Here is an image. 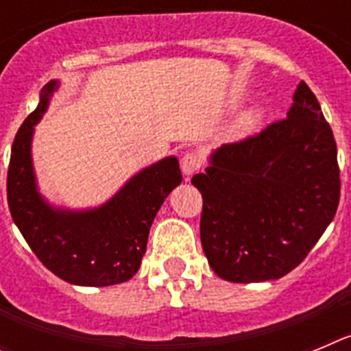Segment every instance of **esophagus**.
<instances>
[{
	"mask_svg": "<svg viewBox=\"0 0 351 351\" xmlns=\"http://www.w3.org/2000/svg\"><path fill=\"white\" fill-rule=\"evenodd\" d=\"M202 167V161H200V156L197 153H186L181 160V169L182 173H184L186 178L190 179L198 169Z\"/></svg>",
	"mask_w": 351,
	"mask_h": 351,
	"instance_id": "34e87169",
	"label": "esophagus"
}]
</instances>
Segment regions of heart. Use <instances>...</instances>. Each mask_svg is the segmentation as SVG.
<instances>
[{
    "instance_id": "heart-1",
    "label": "heart",
    "mask_w": 351,
    "mask_h": 351,
    "mask_svg": "<svg viewBox=\"0 0 351 351\" xmlns=\"http://www.w3.org/2000/svg\"><path fill=\"white\" fill-rule=\"evenodd\" d=\"M262 110L258 107H251L247 108L246 112L243 116L239 117L237 123L234 126V133L237 137H244L247 133L255 132L256 126L260 125V121H262Z\"/></svg>"
}]
</instances>
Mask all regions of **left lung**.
<instances>
[{"label":"left lung","mask_w":351,"mask_h":351,"mask_svg":"<svg viewBox=\"0 0 351 351\" xmlns=\"http://www.w3.org/2000/svg\"><path fill=\"white\" fill-rule=\"evenodd\" d=\"M191 184L204 198V253L221 280L293 271L336 216L341 190L336 141L308 84L297 86L287 119L213 151Z\"/></svg>","instance_id":"8db88e82"}]
</instances>
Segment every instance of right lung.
Segmentation results:
<instances>
[{"label": "right lung", "instance_id": "right-lung-1", "mask_svg": "<svg viewBox=\"0 0 351 351\" xmlns=\"http://www.w3.org/2000/svg\"><path fill=\"white\" fill-rule=\"evenodd\" d=\"M58 88L60 80L43 86L38 107L15 135L6 179L12 218L40 262L61 280L79 287L125 283L141 267L161 204L181 184L179 161L167 156L145 167L98 207L52 206L38 190L31 144Z\"/></svg>", "mask_w": 351, "mask_h": 351}]
</instances>
